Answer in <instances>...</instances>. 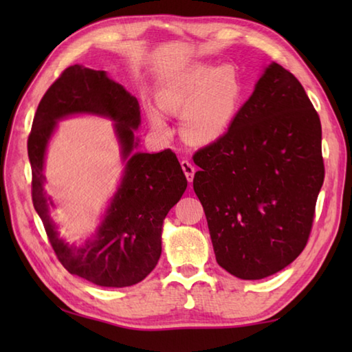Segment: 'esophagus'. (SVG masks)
<instances>
[{
	"label": "esophagus",
	"mask_w": 352,
	"mask_h": 352,
	"mask_svg": "<svg viewBox=\"0 0 352 352\" xmlns=\"http://www.w3.org/2000/svg\"><path fill=\"white\" fill-rule=\"evenodd\" d=\"M182 168L184 170V175L188 178V182L192 183L193 175H195V166L189 160H182Z\"/></svg>",
	"instance_id": "1"
}]
</instances>
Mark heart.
Here are the masks:
<instances>
[{
  "label": "heart",
  "mask_w": 352,
  "mask_h": 352,
  "mask_svg": "<svg viewBox=\"0 0 352 352\" xmlns=\"http://www.w3.org/2000/svg\"><path fill=\"white\" fill-rule=\"evenodd\" d=\"M160 106L169 113L183 115L186 136L198 144H208L226 133L242 98V83L230 65L210 69L192 66L172 78L160 91ZM154 129L164 131L166 122L160 113H151Z\"/></svg>",
  "instance_id": "heart-1"
}]
</instances>
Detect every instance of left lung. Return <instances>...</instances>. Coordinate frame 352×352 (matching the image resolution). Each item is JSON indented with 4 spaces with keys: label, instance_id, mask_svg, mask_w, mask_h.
Wrapping results in <instances>:
<instances>
[{
    "label": "left lung",
    "instance_id": "left-lung-1",
    "mask_svg": "<svg viewBox=\"0 0 352 352\" xmlns=\"http://www.w3.org/2000/svg\"><path fill=\"white\" fill-rule=\"evenodd\" d=\"M193 162L201 168L193 190L221 267L260 280L300 256L325 168L319 115L294 74L269 65L228 130Z\"/></svg>",
    "mask_w": 352,
    "mask_h": 352
}]
</instances>
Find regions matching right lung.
Returning a JSON list of instances; mask_svg holds the SVG:
<instances>
[{
  "label": "right lung",
  "instance_id": "1",
  "mask_svg": "<svg viewBox=\"0 0 352 352\" xmlns=\"http://www.w3.org/2000/svg\"><path fill=\"white\" fill-rule=\"evenodd\" d=\"M74 113H95L116 120L124 158L129 159L99 234L81 249L69 247L56 236L47 214L51 203L43 192V157L49 136L57 118ZM139 124V102L134 96L104 71L74 65L42 96L28 136L32 199L48 241L66 271L96 286H133L153 271L162 254L163 219L188 188L182 164L170 149L131 155L136 146L133 131Z\"/></svg>",
  "mask_w": 352,
  "mask_h": 352
}]
</instances>
